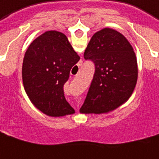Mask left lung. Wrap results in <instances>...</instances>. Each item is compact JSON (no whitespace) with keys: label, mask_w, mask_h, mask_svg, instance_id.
<instances>
[{"label":"left lung","mask_w":159,"mask_h":159,"mask_svg":"<svg viewBox=\"0 0 159 159\" xmlns=\"http://www.w3.org/2000/svg\"><path fill=\"white\" fill-rule=\"evenodd\" d=\"M84 58L94 63L95 73L80 111L107 113L125 103L135 87L138 66L135 53L124 36L110 28L96 32Z\"/></svg>","instance_id":"left-lung-1"}]
</instances>
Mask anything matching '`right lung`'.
I'll list each match as a JSON object with an SVG mask.
<instances>
[{"instance_id": "add662e5", "label": "right lung", "mask_w": 159, "mask_h": 159, "mask_svg": "<svg viewBox=\"0 0 159 159\" xmlns=\"http://www.w3.org/2000/svg\"><path fill=\"white\" fill-rule=\"evenodd\" d=\"M80 59L59 31H46L29 46L23 61V84L30 100L43 113L49 116L74 113L65 98L63 86Z\"/></svg>"}]
</instances>
